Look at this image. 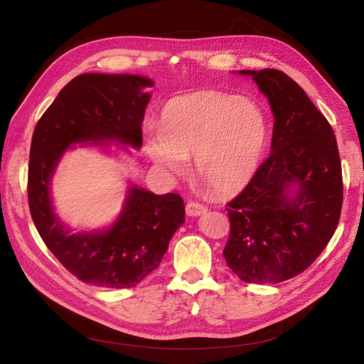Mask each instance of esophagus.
Listing matches in <instances>:
<instances>
[{"label":"esophagus","mask_w":364,"mask_h":364,"mask_svg":"<svg viewBox=\"0 0 364 364\" xmlns=\"http://www.w3.org/2000/svg\"><path fill=\"white\" fill-rule=\"evenodd\" d=\"M185 211H186V215L197 217V215L205 214L206 213V208L202 203H199V202H188V203H186Z\"/></svg>","instance_id":"esophagus-1"}]
</instances>
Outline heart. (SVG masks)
<instances>
[{"label": "heart", "mask_w": 364, "mask_h": 364, "mask_svg": "<svg viewBox=\"0 0 364 364\" xmlns=\"http://www.w3.org/2000/svg\"><path fill=\"white\" fill-rule=\"evenodd\" d=\"M267 139L261 109L237 95L202 91L171 98L159 130L147 136L151 159L171 176L196 174L217 194H232L249 183Z\"/></svg>", "instance_id": "1"}]
</instances>
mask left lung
Returning <instances> with one entry per match:
<instances>
[{
  "instance_id": "8db88e82",
  "label": "left lung",
  "mask_w": 364,
  "mask_h": 364,
  "mask_svg": "<svg viewBox=\"0 0 364 364\" xmlns=\"http://www.w3.org/2000/svg\"><path fill=\"white\" fill-rule=\"evenodd\" d=\"M269 98L272 153L228 203L223 255L237 277L274 284L302 273L334 235L343 179L334 130L305 91L279 70H241Z\"/></svg>"
}]
</instances>
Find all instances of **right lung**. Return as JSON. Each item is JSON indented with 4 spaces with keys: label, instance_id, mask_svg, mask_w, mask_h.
I'll list each match as a JSON object with an SVG mask.
<instances>
[{
    "label": "right lung",
    "instance_id": "add662e5",
    "mask_svg": "<svg viewBox=\"0 0 364 364\" xmlns=\"http://www.w3.org/2000/svg\"><path fill=\"white\" fill-rule=\"evenodd\" d=\"M153 82L130 74H82L63 87L33 132L28 206L43 243L75 278L97 287L130 289L155 270L183 222L179 194L156 196L130 186L117 222L103 230L73 234L54 214L50 182L73 144L107 141L139 149L141 124ZM86 146V144H83Z\"/></svg>",
    "mask_w": 364,
    "mask_h": 364
}]
</instances>
